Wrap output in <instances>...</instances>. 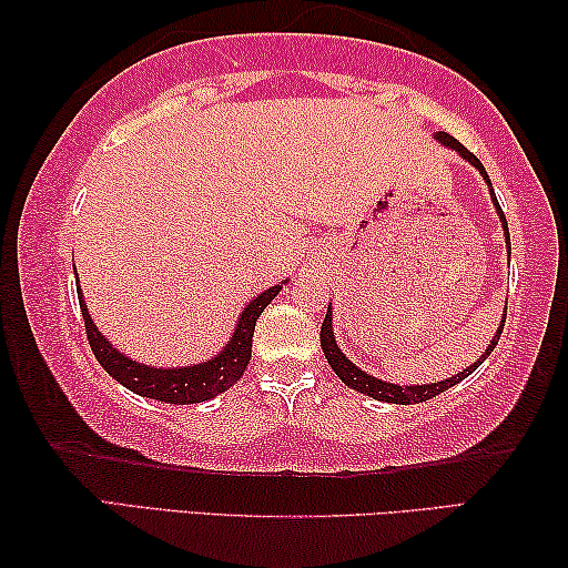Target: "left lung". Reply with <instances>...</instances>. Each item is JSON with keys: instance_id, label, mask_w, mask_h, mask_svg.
Returning <instances> with one entry per match:
<instances>
[{"instance_id": "left-lung-1", "label": "left lung", "mask_w": 568, "mask_h": 568, "mask_svg": "<svg viewBox=\"0 0 568 568\" xmlns=\"http://www.w3.org/2000/svg\"><path fill=\"white\" fill-rule=\"evenodd\" d=\"M435 141H438V143L445 145V148H450V151L458 153V155L463 158V161H468V163L473 165V169H476V171L483 175V181L488 183L490 201H494L496 213H498V219H500V229H504L506 246H508V256H510L508 223H506L504 211H500V206H498V199H496V193H494V185H490V179H488L486 169H483V163L478 161L476 155H473V153L468 151V148H463V145H460L458 141H455L453 135H448V133H440V130H438V133H435ZM504 324H506V310H504V317H500V327L496 329L494 339H490V345L486 347V352H483V355H480L476 362H473L470 367H466L463 372H458V375H453V377H448V379H440V383H427V385H395V383H387V379H379V377H375V375H369V372H365V369H359V367L355 365V362H352V359L345 355V352H342V349L337 347V339H334L332 302H329V306H327V317H324V322H322L320 342H322L324 357H327L329 367L334 369V375H337L347 387L357 389V393L367 395V397H372V399H379V403L413 405V403H425V399H430V397H435V395L445 393V389H448V387L463 383V379H466V377L470 375V372H476V369L483 365V359H486V357L490 355V352L496 349L498 339H500V332H504Z\"/></svg>"}]
</instances>
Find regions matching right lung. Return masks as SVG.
<instances>
[{
  "label": "right lung",
  "mask_w": 568,
  "mask_h": 568,
  "mask_svg": "<svg viewBox=\"0 0 568 568\" xmlns=\"http://www.w3.org/2000/svg\"><path fill=\"white\" fill-rule=\"evenodd\" d=\"M286 282H290V278L268 286V290L256 294L254 300L244 306V312L239 314L236 327L231 332L229 342L211 359L196 362V365H189V367H153V365H143V362L138 359H130L118 347L110 345L105 334H102L98 329V324L92 322L88 304L82 300V292H80V278L74 276L78 296H80V312H82V320H85L88 342L92 347V355L98 357L102 369H105L113 379H118L120 385L128 387L130 393L151 397V399H161V403H171V405L206 403V399L226 393L231 385H236L239 379L244 377L251 359V337H254L258 314L266 310V304H272V300L282 292V286Z\"/></svg>",
  "instance_id": "right-lung-1"
}]
</instances>
